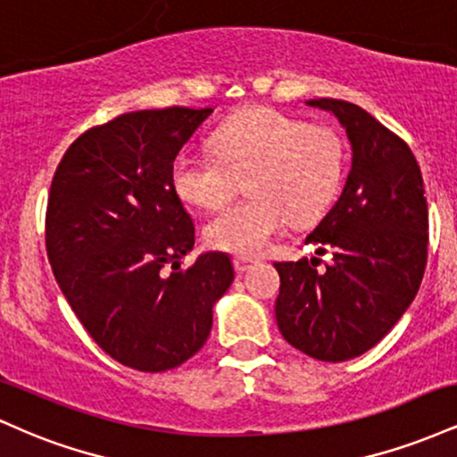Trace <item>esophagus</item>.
<instances>
[{"mask_svg": "<svg viewBox=\"0 0 457 457\" xmlns=\"http://www.w3.org/2000/svg\"><path fill=\"white\" fill-rule=\"evenodd\" d=\"M251 264H253V260H249V258H234V269L238 272L249 270Z\"/></svg>", "mask_w": 457, "mask_h": 457, "instance_id": "34e87169", "label": "esophagus"}]
</instances>
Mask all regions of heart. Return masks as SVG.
<instances>
[{
	"label": "heart",
	"instance_id": "heart-1",
	"mask_svg": "<svg viewBox=\"0 0 457 457\" xmlns=\"http://www.w3.org/2000/svg\"><path fill=\"white\" fill-rule=\"evenodd\" d=\"M214 156L180 154L171 165L178 197L204 211L225 206L246 178L249 199L214 214L208 245L234 255H258L287 221L318 219L344 180L342 135L269 107L243 109L212 135Z\"/></svg>",
	"mask_w": 457,
	"mask_h": 457
}]
</instances>
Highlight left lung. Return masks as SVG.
Wrapping results in <instances>:
<instances>
[{
  "instance_id": "1",
  "label": "left lung",
  "mask_w": 457,
  "mask_h": 457,
  "mask_svg": "<svg viewBox=\"0 0 457 457\" xmlns=\"http://www.w3.org/2000/svg\"><path fill=\"white\" fill-rule=\"evenodd\" d=\"M353 145L342 195L305 243L318 258L277 262L275 316L287 344L339 363L374 348L403 316L428 262V202L421 170L402 137L359 104L313 98Z\"/></svg>"
}]
</instances>
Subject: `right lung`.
<instances>
[{
    "instance_id": "add662e5",
    "label": "right lung",
    "mask_w": 457,
    "mask_h": 457,
    "mask_svg": "<svg viewBox=\"0 0 457 457\" xmlns=\"http://www.w3.org/2000/svg\"><path fill=\"white\" fill-rule=\"evenodd\" d=\"M212 109H145L86 130L57 165L46 204V255L90 337L139 371L182 365L206 344L232 260L202 253L171 185L178 152ZM171 271H167L169 266Z\"/></svg>"
}]
</instances>
